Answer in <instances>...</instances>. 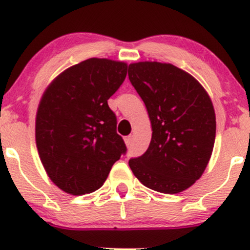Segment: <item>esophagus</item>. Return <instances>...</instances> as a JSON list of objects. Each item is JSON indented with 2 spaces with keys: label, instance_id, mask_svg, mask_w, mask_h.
I'll return each instance as SVG.
<instances>
[{
  "label": "esophagus",
  "instance_id": "34e87169",
  "mask_svg": "<svg viewBox=\"0 0 250 250\" xmlns=\"http://www.w3.org/2000/svg\"><path fill=\"white\" fill-rule=\"evenodd\" d=\"M125 145L128 146V147H130L131 142H133V136H131V135H129V136H127L125 139Z\"/></svg>",
  "mask_w": 250,
  "mask_h": 250
}]
</instances>
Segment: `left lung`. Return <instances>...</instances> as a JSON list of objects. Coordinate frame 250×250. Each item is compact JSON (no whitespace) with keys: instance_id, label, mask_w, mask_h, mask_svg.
<instances>
[{"instance_id":"left-lung-1","label":"left lung","mask_w":250,"mask_h":250,"mask_svg":"<svg viewBox=\"0 0 250 250\" xmlns=\"http://www.w3.org/2000/svg\"><path fill=\"white\" fill-rule=\"evenodd\" d=\"M129 81L148 110L151 141L129 167L146 187L176 194L193 186L214 148L216 119L207 91L170 63L129 64Z\"/></svg>"}]
</instances>
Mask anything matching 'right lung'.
<instances>
[{
  "label": "right lung",
  "mask_w": 250,
  "mask_h": 250,
  "mask_svg": "<svg viewBox=\"0 0 250 250\" xmlns=\"http://www.w3.org/2000/svg\"><path fill=\"white\" fill-rule=\"evenodd\" d=\"M127 69L125 62L85 60L60 74L43 94L36 114L37 150L48 176L65 193L101 188L127 151L108 105Z\"/></svg>",
  "instance_id": "add662e5"
}]
</instances>
